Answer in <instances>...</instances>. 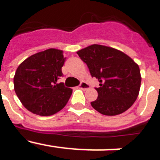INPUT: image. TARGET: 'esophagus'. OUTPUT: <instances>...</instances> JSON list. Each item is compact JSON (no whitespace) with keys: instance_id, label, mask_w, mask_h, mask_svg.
Instances as JSON below:
<instances>
[{"instance_id":"1","label":"esophagus","mask_w":160,"mask_h":160,"mask_svg":"<svg viewBox=\"0 0 160 160\" xmlns=\"http://www.w3.org/2000/svg\"><path fill=\"white\" fill-rule=\"evenodd\" d=\"M78 87H79V89H81V90H87V89L90 88V86H89L88 83L86 82H82L79 84Z\"/></svg>"}]
</instances>
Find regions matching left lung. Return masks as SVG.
Returning <instances> with one entry per match:
<instances>
[{
  "mask_svg": "<svg viewBox=\"0 0 160 160\" xmlns=\"http://www.w3.org/2000/svg\"><path fill=\"white\" fill-rule=\"evenodd\" d=\"M92 78L99 81L98 98L90 104L105 115H117L129 109L138 95L141 84L138 65L114 48L92 45L77 52Z\"/></svg>",
  "mask_w": 160,
  "mask_h": 160,
  "instance_id": "1",
  "label": "left lung"
}]
</instances>
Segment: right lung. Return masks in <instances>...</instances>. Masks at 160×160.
I'll return each mask as SVG.
<instances>
[{
  "instance_id": "right-lung-1",
  "label": "right lung",
  "mask_w": 160,
  "mask_h": 160,
  "mask_svg": "<svg viewBox=\"0 0 160 160\" xmlns=\"http://www.w3.org/2000/svg\"><path fill=\"white\" fill-rule=\"evenodd\" d=\"M66 58L62 50L49 49L25 59L17 69L14 90L28 111L49 116L61 111L70 99L72 89L58 83Z\"/></svg>"
}]
</instances>
